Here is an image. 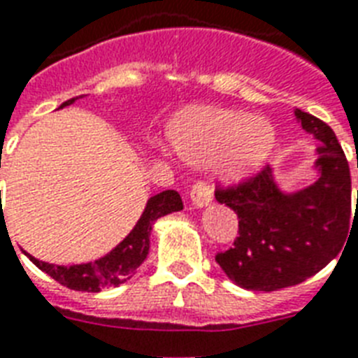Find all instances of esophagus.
<instances>
[{
    "instance_id": "obj_1",
    "label": "esophagus",
    "mask_w": 358,
    "mask_h": 358,
    "mask_svg": "<svg viewBox=\"0 0 358 358\" xmlns=\"http://www.w3.org/2000/svg\"><path fill=\"white\" fill-rule=\"evenodd\" d=\"M190 201H192V205L196 208H203L213 203V188L208 187V182H194L192 190H190Z\"/></svg>"
}]
</instances>
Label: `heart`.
<instances>
[{
  "label": "heart",
  "mask_w": 358,
  "mask_h": 358,
  "mask_svg": "<svg viewBox=\"0 0 358 358\" xmlns=\"http://www.w3.org/2000/svg\"><path fill=\"white\" fill-rule=\"evenodd\" d=\"M176 151L192 164L216 161L220 173L231 182L251 177L264 166L275 148V129L270 122L244 110L190 107L170 125Z\"/></svg>",
  "instance_id": "1"
}]
</instances>
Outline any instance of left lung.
<instances>
[{
	"instance_id": "8db88e82",
	"label": "left lung",
	"mask_w": 358,
	"mask_h": 358,
	"mask_svg": "<svg viewBox=\"0 0 358 358\" xmlns=\"http://www.w3.org/2000/svg\"><path fill=\"white\" fill-rule=\"evenodd\" d=\"M297 122L318 140V179L282 192L270 166L238 187L218 188L216 199L238 216L234 248L216 262L238 287L273 292L299 285L338 255L351 220V176L334 131L299 108ZM358 205V192H357Z\"/></svg>"
}]
</instances>
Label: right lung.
Returning <instances> with one entry per match:
<instances>
[{"instance_id": "1", "label": "right lung", "mask_w": 358, "mask_h": 358, "mask_svg": "<svg viewBox=\"0 0 358 358\" xmlns=\"http://www.w3.org/2000/svg\"><path fill=\"white\" fill-rule=\"evenodd\" d=\"M83 98V96H79ZM77 98H71L61 105H71ZM182 210V201L179 192L176 190H164L161 194H155L148 199L145 208L136 225L133 227L127 236L114 248L110 253H107L101 259L87 262V264H73V266H57L44 262V260L34 259L33 255L25 253L29 257L36 268L45 271L48 275L53 277L64 287L79 292H101L103 288L120 287L122 282L134 275V271L145 260L150 253V234L151 227L157 220L166 216V214Z\"/></svg>"}]
</instances>
